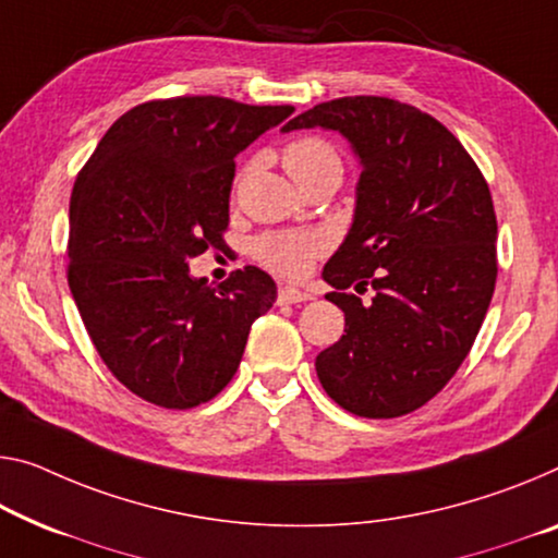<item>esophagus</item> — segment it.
Returning <instances> with one entry per match:
<instances>
[{
  "label": "esophagus",
  "instance_id": "esophagus-1",
  "mask_svg": "<svg viewBox=\"0 0 558 558\" xmlns=\"http://www.w3.org/2000/svg\"><path fill=\"white\" fill-rule=\"evenodd\" d=\"M308 299H312V294L304 289H296V287L279 289V302H284V304H302V302H308Z\"/></svg>",
  "mask_w": 558,
  "mask_h": 558
}]
</instances>
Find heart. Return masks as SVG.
<instances>
[{"instance_id": "b5f03b06", "label": "heart", "mask_w": 558, "mask_h": 558, "mask_svg": "<svg viewBox=\"0 0 558 558\" xmlns=\"http://www.w3.org/2000/svg\"><path fill=\"white\" fill-rule=\"evenodd\" d=\"M281 159L294 182L324 169L341 171L339 154L319 136H302L291 142ZM324 250H327V236L319 231H274L254 242L256 259L281 277H302Z\"/></svg>"}]
</instances>
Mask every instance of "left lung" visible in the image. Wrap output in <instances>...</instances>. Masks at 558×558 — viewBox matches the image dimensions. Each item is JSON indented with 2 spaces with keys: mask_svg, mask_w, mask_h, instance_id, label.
<instances>
[{
  "mask_svg": "<svg viewBox=\"0 0 558 558\" xmlns=\"http://www.w3.org/2000/svg\"><path fill=\"white\" fill-rule=\"evenodd\" d=\"M314 126L344 136L362 167L354 219L322 271L347 333L316 356V376L351 414H409L447 387L492 304V194L457 136L416 107L341 97L281 132Z\"/></svg>",
  "mask_w": 558,
  "mask_h": 558,
  "instance_id": "obj_1",
  "label": "left lung"
}]
</instances>
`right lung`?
Here are the masks:
<instances>
[{
    "mask_svg": "<svg viewBox=\"0 0 558 558\" xmlns=\"http://www.w3.org/2000/svg\"><path fill=\"white\" fill-rule=\"evenodd\" d=\"M294 107L177 97L126 111L70 202V289L109 372L136 397L192 409L236 374L254 319L277 302L259 267L217 289L190 259L225 246L234 159Z\"/></svg>",
    "mask_w": 558,
    "mask_h": 558,
    "instance_id": "1",
    "label": "right lung"
}]
</instances>
